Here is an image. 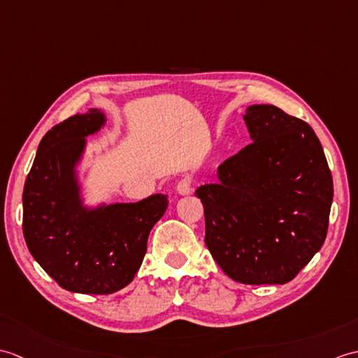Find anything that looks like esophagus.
<instances>
[{"label":"esophagus","instance_id":"1","mask_svg":"<svg viewBox=\"0 0 358 358\" xmlns=\"http://www.w3.org/2000/svg\"><path fill=\"white\" fill-rule=\"evenodd\" d=\"M177 192L180 195H189L190 192H192V177L189 176H185L177 185Z\"/></svg>","mask_w":358,"mask_h":358}]
</instances>
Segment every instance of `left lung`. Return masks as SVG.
I'll list each match as a JSON object with an SVG mask.
<instances>
[{"label":"left lung","instance_id":"left-lung-1","mask_svg":"<svg viewBox=\"0 0 358 358\" xmlns=\"http://www.w3.org/2000/svg\"><path fill=\"white\" fill-rule=\"evenodd\" d=\"M252 143L196 189L204 243L222 271L241 284H287L325 243L332 177L308 123L274 105L244 115Z\"/></svg>","mask_w":358,"mask_h":358}]
</instances>
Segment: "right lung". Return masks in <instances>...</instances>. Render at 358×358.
Instances as JSON below:
<instances>
[{"label": "right lung", "instance_id": "1", "mask_svg": "<svg viewBox=\"0 0 358 358\" xmlns=\"http://www.w3.org/2000/svg\"><path fill=\"white\" fill-rule=\"evenodd\" d=\"M99 110L71 115L41 140L22 192V231L31 256L64 289L111 294L134 279L149 231L168 209L155 194L138 203L87 209L76 164L85 137L103 127Z\"/></svg>", "mask_w": 358, "mask_h": 358}]
</instances>
